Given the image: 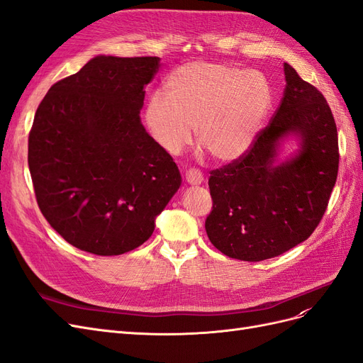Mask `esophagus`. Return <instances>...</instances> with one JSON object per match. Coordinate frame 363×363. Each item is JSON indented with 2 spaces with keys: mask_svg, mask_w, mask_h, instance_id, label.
Listing matches in <instances>:
<instances>
[{
  "mask_svg": "<svg viewBox=\"0 0 363 363\" xmlns=\"http://www.w3.org/2000/svg\"><path fill=\"white\" fill-rule=\"evenodd\" d=\"M184 177H186V182H188L192 186H199L204 180L201 171H199V169H188V171H186Z\"/></svg>",
  "mask_w": 363,
  "mask_h": 363,
  "instance_id": "obj_1",
  "label": "esophagus"
}]
</instances>
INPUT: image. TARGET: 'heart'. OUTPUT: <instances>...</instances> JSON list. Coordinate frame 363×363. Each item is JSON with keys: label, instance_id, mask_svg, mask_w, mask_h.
Instances as JSON below:
<instances>
[{"label": "heart", "instance_id": "1", "mask_svg": "<svg viewBox=\"0 0 363 363\" xmlns=\"http://www.w3.org/2000/svg\"><path fill=\"white\" fill-rule=\"evenodd\" d=\"M163 92L144 107L151 139L169 155L195 138L218 162L244 156L257 138L272 103L267 77L216 62H191L168 74Z\"/></svg>", "mask_w": 363, "mask_h": 363}]
</instances>
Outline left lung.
Here are the masks:
<instances>
[{
    "label": "left lung",
    "instance_id": "8db88e82",
    "mask_svg": "<svg viewBox=\"0 0 363 363\" xmlns=\"http://www.w3.org/2000/svg\"><path fill=\"white\" fill-rule=\"evenodd\" d=\"M281 103L244 156L213 169V207L206 218L211 242L225 256L260 262L283 255L320 224L339 168L337 130L324 95L284 63ZM298 137L301 148L284 162L279 144Z\"/></svg>",
    "mask_w": 363,
    "mask_h": 363
}]
</instances>
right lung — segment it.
Segmentation results:
<instances>
[{"mask_svg": "<svg viewBox=\"0 0 363 363\" xmlns=\"http://www.w3.org/2000/svg\"><path fill=\"white\" fill-rule=\"evenodd\" d=\"M159 57L96 56L50 87L28 136L38 206L75 248L118 256L155 232L182 175L140 123Z\"/></svg>", "mask_w": 363, "mask_h": 363, "instance_id": "add662e5", "label": "right lung"}]
</instances>
